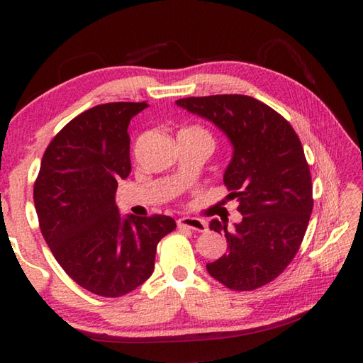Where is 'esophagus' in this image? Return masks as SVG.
<instances>
[{
  "label": "esophagus",
  "instance_id": "34e87169",
  "mask_svg": "<svg viewBox=\"0 0 363 363\" xmlns=\"http://www.w3.org/2000/svg\"><path fill=\"white\" fill-rule=\"evenodd\" d=\"M177 225L186 227V229L196 230V232H206V229H208L205 220L199 219V218H181V219H177Z\"/></svg>",
  "mask_w": 363,
  "mask_h": 363
}]
</instances>
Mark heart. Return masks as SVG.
Here are the masks:
<instances>
[{
    "label": "heart",
    "instance_id": "heart-1",
    "mask_svg": "<svg viewBox=\"0 0 363 363\" xmlns=\"http://www.w3.org/2000/svg\"><path fill=\"white\" fill-rule=\"evenodd\" d=\"M192 130H194V131H200V133H205L203 130H200V128H192ZM205 134H206V133H205Z\"/></svg>",
    "mask_w": 363,
    "mask_h": 363
}]
</instances>
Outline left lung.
Masks as SVG:
<instances>
[{"instance_id":"left-lung-1","label":"left lung","mask_w":363,"mask_h":363,"mask_svg":"<svg viewBox=\"0 0 363 363\" xmlns=\"http://www.w3.org/2000/svg\"><path fill=\"white\" fill-rule=\"evenodd\" d=\"M176 106L213 123L232 145L224 184L242 220L229 229L211 219L229 251L206 264L208 274L230 290H256L284 272L309 224L314 201L301 140L284 116L250 96L186 97Z\"/></svg>"}]
</instances>
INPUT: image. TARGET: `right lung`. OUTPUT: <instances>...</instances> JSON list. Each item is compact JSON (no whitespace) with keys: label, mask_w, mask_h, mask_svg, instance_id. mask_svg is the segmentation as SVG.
<instances>
[{"label":"right lung","mask_w":363,"mask_h":363,"mask_svg":"<svg viewBox=\"0 0 363 363\" xmlns=\"http://www.w3.org/2000/svg\"><path fill=\"white\" fill-rule=\"evenodd\" d=\"M145 102L86 110L62 128L43 155L33 187L43 237L72 280L118 298L150 277L157 245L173 218L120 214L115 190L131 173L128 126Z\"/></svg>","instance_id":"right-lung-1"}]
</instances>
